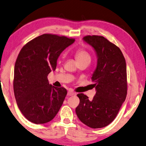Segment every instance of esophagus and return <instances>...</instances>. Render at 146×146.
Here are the masks:
<instances>
[{"label": "esophagus", "mask_w": 146, "mask_h": 146, "mask_svg": "<svg viewBox=\"0 0 146 146\" xmlns=\"http://www.w3.org/2000/svg\"><path fill=\"white\" fill-rule=\"evenodd\" d=\"M67 95H68V96H74V92L73 90H69L68 91V94H67Z\"/></svg>", "instance_id": "1"}]
</instances>
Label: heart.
<instances>
[{
  "label": "heart",
  "instance_id": "b5f03b06",
  "mask_svg": "<svg viewBox=\"0 0 146 146\" xmlns=\"http://www.w3.org/2000/svg\"><path fill=\"white\" fill-rule=\"evenodd\" d=\"M75 56L78 62L86 60H90V56L88 52L83 48H79L76 51Z\"/></svg>",
  "mask_w": 146,
  "mask_h": 146
}]
</instances>
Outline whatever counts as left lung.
Segmentation results:
<instances>
[{"label":"left lung","mask_w":146,"mask_h":146,"mask_svg":"<svg viewBox=\"0 0 146 146\" xmlns=\"http://www.w3.org/2000/svg\"><path fill=\"white\" fill-rule=\"evenodd\" d=\"M84 40L94 48L98 66L92 76L96 94L92 100L78 94L80 103L76 113L89 127L100 128L117 117L127 95L126 60L119 47L100 35H86Z\"/></svg>","instance_id":"1"}]
</instances>
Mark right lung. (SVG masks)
I'll list each match as a JSON object with an SVG mask.
<instances>
[{
	"instance_id": "obj_1",
	"label": "right lung",
	"mask_w": 146,
	"mask_h": 146,
	"mask_svg": "<svg viewBox=\"0 0 146 146\" xmlns=\"http://www.w3.org/2000/svg\"><path fill=\"white\" fill-rule=\"evenodd\" d=\"M74 41L45 33L27 43L19 52L14 66V96L23 115L33 123L50 121L62 106L67 91L50 85L47 76L56 69L61 52Z\"/></svg>"
}]
</instances>
